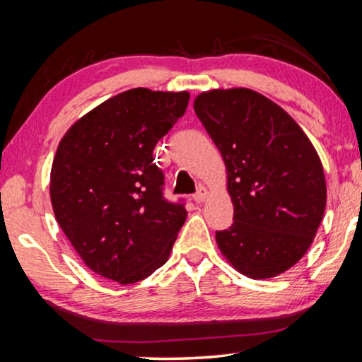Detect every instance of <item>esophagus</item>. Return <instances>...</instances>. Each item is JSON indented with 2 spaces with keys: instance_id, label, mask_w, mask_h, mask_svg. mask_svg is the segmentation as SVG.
<instances>
[{
  "instance_id": "obj_1",
  "label": "esophagus",
  "mask_w": 362,
  "mask_h": 362,
  "mask_svg": "<svg viewBox=\"0 0 362 362\" xmlns=\"http://www.w3.org/2000/svg\"><path fill=\"white\" fill-rule=\"evenodd\" d=\"M207 196H209V192H207V188L199 187L198 192L193 194V199H194V203L201 204V203H204V201L207 199Z\"/></svg>"
}]
</instances>
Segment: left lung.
Listing matches in <instances>:
<instances>
[{
	"label": "left lung",
	"mask_w": 362,
	"mask_h": 362,
	"mask_svg": "<svg viewBox=\"0 0 362 362\" xmlns=\"http://www.w3.org/2000/svg\"><path fill=\"white\" fill-rule=\"evenodd\" d=\"M223 158L235 222L216 231L220 252L252 279L284 273L313 243L326 209V177L292 116L246 88L212 89L193 102Z\"/></svg>",
	"instance_id": "8db88e82"
}]
</instances>
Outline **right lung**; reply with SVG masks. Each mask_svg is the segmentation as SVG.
<instances>
[{"instance_id": "1", "label": "right lung", "mask_w": 362, "mask_h": 362, "mask_svg": "<svg viewBox=\"0 0 362 362\" xmlns=\"http://www.w3.org/2000/svg\"><path fill=\"white\" fill-rule=\"evenodd\" d=\"M188 100L187 90L129 89L81 116L60 140L49 183L54 216L103 278L134 284L169 259L187 211L163 198L153 148Z\"/></svg>"}]
</instances>
